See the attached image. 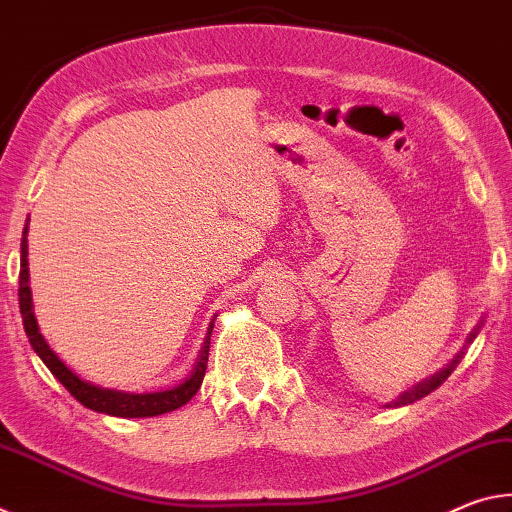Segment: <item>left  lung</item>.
<instances>
[{
	"instance_id": "left-lung-1",
	"label": "left lung",
	"mask_w": 512,
	"mask_h": 512,
	"mask_svg": "<svg viewBox=\"0 0 512 512\" xmlns=\"http://www.w3.org/2000/svg\"><path fill=\"white\" fill-rule=\"evenodd\" d=\"M474 335H476V331L472 333V335H469V338H467V342H472V338H474ZM460 358H463V356H456V360H451V363L445 367V370H442V372H438V374H435V376H431V379L429 381H422V383H417L415 385V388L413 390H408V392H404V395H401L399 399H397V406H404V404H413V401L415 399H422L424 395H429V392H433L435 388H438V385L442 383V381H445L447 379V376L451 374V372H454V367L458 365V360Z\"/></svg>"
}]
</instances>
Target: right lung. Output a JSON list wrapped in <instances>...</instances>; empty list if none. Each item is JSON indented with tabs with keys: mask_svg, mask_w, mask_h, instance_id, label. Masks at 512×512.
<instances>
[{
	"mask_svg": "<svg viewBox=\"0 0 512 512\" xmlns=\"http://www.w3.org/2000/svg\"><path fill=\"white\" fill-rule=\"evenodd\" d=\"M22 254H20V313H22V322H24V331H27V338L31 342V347L36 354L43 358V363L49 367L58 381L65 385V390L70 395L81 401L83 406L90 410H97V413H106V415H115V417H154V415H163L170 413V410H177L183 404L197 395V390L201 388V381H204L206 374V363H208V349H211V333H213V324L208 326L204 347L199 351L197 365L192 374L188 376V381H183L181 385L172 390H163V392H149V395H127V392H115V390H104L97 388V385L81 381L77 374L72 370H67L65 363L58 358L43 338V333L38 331V322L33 317L31 311V290H29V261H27V226H24L22 233Z\"/></svg>",
	"mask_w": 512,
	"mask_h": 512,
	"instance_id": "right-lung-1",
	"label": "right lung"
}]
</instances>
